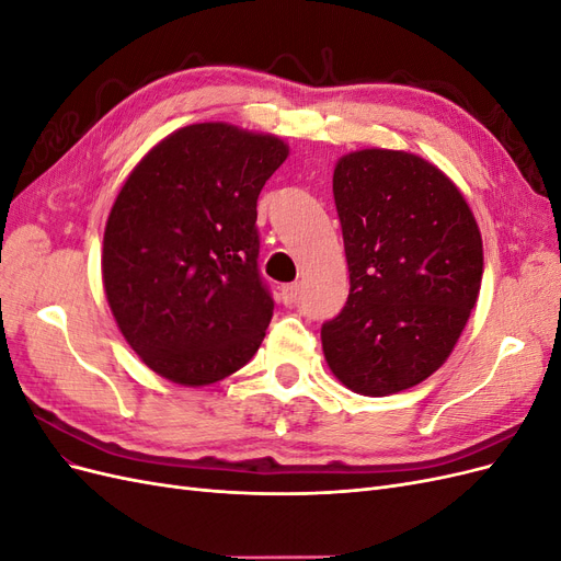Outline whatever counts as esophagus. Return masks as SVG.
<instances>
[{"label": "esophagus", "mask_w": 561, "mask_h": 561, "mask_svg": "<svg viewBox=\"0 0 561 561\" xmlns=\"http://www.w3.org/2000/svg\"><path fill=\"white\" fill-rule=\"evenodd\" d=\"M299 297H301L299 283H290V285H283L280 287V299H283L285 307H295V304L299 301Z\"/></svg>", "instance_id": "34e87169"}]
</instances>
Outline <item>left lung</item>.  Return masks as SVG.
Segmentation results:
<instances>
[{
  "mask_svg": "<svg viewBox=\"0 0 561 561\" xmlns=\"http://www.w3.org/2000/svg\"><path fill=\"white\" fill-rule=\"evenodd\" d=\"M351 290L320 330L332 375L383 398L428 379L461 336L482 285V236L458 186L402 149L334 165Z\"/></svg>",
  "mask_w": 561,
  "mask_h": 561,
  "instance_id": "8db88e82",
  "label": "left lung"
}]
</instances>
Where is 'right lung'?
I'll return each mask as SVG.
<instances>
[{"instance_id": "add662e5", "label": "right lung", "mask_w": 561, "mask_h": 561, "mask_svg": "<svg viewBox=\"0 0 561 561\" xmlns=\"http://www.w3.org/2000/svg\"><path fill=\"white\" fill-rule=\"evenodd\" d=\"M287 154L276 135L206 122L168 135L126 178L105 225L103 285L159 377L208 386L257 353L274 316L257 196Z\"/></svg>"}]
</instances>
